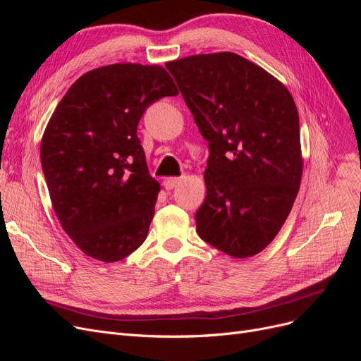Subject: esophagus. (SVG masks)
<instances>
[{
	"label": "esophagus",
	"instance_id": "34e87169",
	"mask_svg": "<svg viewBox=\"0 0 361 361\" xmlns=\"http://www.w3.org/2000/svg\"><path fill=\"white\" fill-rule=\"evenodd\" d=\"M180 182H182V178H166V179H164V188L173 190Z\"/></svg>",
	"mask_w": 361,
	"mask_h": 361
}]
</instances>
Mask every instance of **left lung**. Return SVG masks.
I'll list each match as a JSON object with an SVG mask.
<instances>
[{
    "label": "left lung",
    "mask_w": 361,
    "mask_h": 361,
    "mask_svg": "<svg viewBox=\"0 0 361 361\" xmlns=\"http://www.w3.org/2000/svg\"><path fill=\"white\" fill-rule=\"evenodd\" d=\"M185 104L209 143L199 236L244 259L277 236L302 176L300 118L276 76L235 52L169 61Z\"/></svg>",
    "instance_id": "8db88e82"
}]
</instances>
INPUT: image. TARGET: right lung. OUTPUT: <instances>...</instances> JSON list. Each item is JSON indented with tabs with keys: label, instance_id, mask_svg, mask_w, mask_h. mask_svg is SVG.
Masks as SVG:
<instances>
[{
	"label": "right lung",
	"instance_id": "obj_1",
	"mask_svg": "<svg viewBox=\"0 0 361 361\" xmlns=\"http://www.w3.org/2000/svg\"><path fill=\"white\" fill-rule=\"evenodd\" d=\"M176 94L162 66L116 63L80 76L52 113L42 170L63 231L89 257L111 264L145 243L161 187L137 126L150 104Z\"/></svg>",
	"mask_w": 361,
	"mask_h": 361
}]
</instances>
